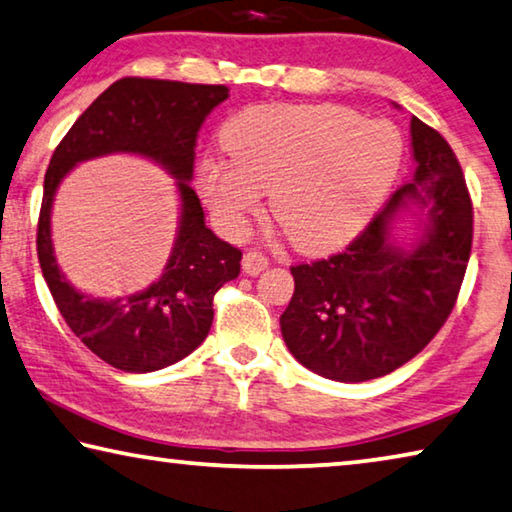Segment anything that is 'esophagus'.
I'll use <instances>...</instances> for the list:
<instances>
[{"mask_svg":"<svg viewBox=\"0 0 512 512\" xmlns=\"http://www.w3.org/2000/svg\"><path fill=\"white\" fill-rule=\"evenodd\" d=\"M241 266H243V273L257 275V273H262L266 266H269V259H266V255L257 253V250H248V253L241 259Z\"/></svg>","mask_w":512,"mask_h":512,"instance_id":"34e87169","label":"esophagus"}]
</instances>
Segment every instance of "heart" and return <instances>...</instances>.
Here are the masks:
<instances>
[{"mask_svg": "<svg viewBox=\"0 0 512 512\" xmlns=\"http://www.w3.org/2000/svg\"><path fill=\"white\" fill-rule=\"evenodd\" d=\"M227 157H205L196 186L227 234L271 191V212L300 253L353 239L399 175L403 139L387 120L337 104H255L227 120Z\"/></svg>", "mask_w": 512, "mask_h": 512, "instance_id": "heart-1", "label": "heart"}]
</instances>
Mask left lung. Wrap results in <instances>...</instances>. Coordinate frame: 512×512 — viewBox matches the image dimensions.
Listing matches in <instances>:
<instances>
[{
  "instance_id": "obj_1",
  "label": "left lung",
  "mask_w": 512,
  "mask_h": 512,
  "mask_svg": "<svg viewBox=\"0 0 512 512\" xmlns=\"http://www.w3.org/2000/svg\"><path fill=\"white\" fill-rule=\"evenodd\" d=\"M417 170L346 250L291 266L294 296L280 316L291 355L323 378L362 383L424 351L458 300L474 237V209L451 145L410 120ZM415 201L425 237L410 251L388 239L395 212Z\"/></svg>"
}]
</instances>
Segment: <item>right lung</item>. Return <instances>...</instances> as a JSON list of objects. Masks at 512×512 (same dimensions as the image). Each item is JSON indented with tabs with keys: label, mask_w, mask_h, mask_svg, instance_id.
<instances>
[{
	"label": "right lung",
	"mask_w": 512,
	"mask_h": 512,
	"mask_svg": "<svg viewBox=\"0 0 512 512\" xmlns=\"http://www.w3.org/2000/svg\"><path fill=\"white\" fill-rule=\"evenodd\" d=\"M227 95V86L123 77L81 113L47 166L36 234L43 278L70 330L120 371H157L196 351L212 328L214 294L241 271V250L209 230L189 186L200 125ZM111 151L141 153L177 176L183 216L165 275L139 295L102 301L81 295L62 278L51 248L49 214L69 168Z\"/></svg>",
	"instance_id": "obj_1"
}]
</instances>
